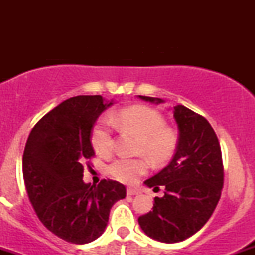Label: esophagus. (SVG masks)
Listing matches in <instances>:
<instances>
[{
	"instance_id": "1",
	"label": "esophagus",
	"mask_w": 255,
	"mask_h": 255,
	"mask_svg": "<svg viewBox=\"0 0 255 255\" xmlns=\"http://www.w3.org/2000/svg\"><path fill=\"white\" fill-rule=\"evenodd\" d=\"M140 194V191L136 188H127V195H137Z\"/></svg>"
}]
</instances>
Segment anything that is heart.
<instances>
[{
    "label": "heart",
    "mask_w": 255,
    "mask_h": 255,
    "mask_svg": "<svg viewBox=\"0 0 255 255\" xmlns=\"http://www.w3.org/2000/svg\"><path fill=\"white\" fill-rule=\"evenodd\" d=\"M113 123L122 131L139 135L137 152L146 153L152 162L160 164L174 154L177 146L175 131L165 127V120L158 111L145 105H133L116 111L109 119L98 120L92 130V146L101 156H109L115 146ZM148 170L145 158L120 157L109 165L114 178L124 183H133Z\"/></svg>",
    "instance_id": "obj_1"
}]
</instances>
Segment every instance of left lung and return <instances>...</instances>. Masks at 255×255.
<instances>
[{"label": "left lung", "mask_w": 255, "mask_h": 255, "mask_svg": "<svg viewBox=\"0 0 255 255\" xmlns=\"http://www.w3.org/2000/svg\"><path fill=\"white\" fill-rule=\"evenodd\" d=\"M139 98L164 103L162 98ZM172 113L176 151L164 169L144 182L153 189L164 186V195L154 198L152 211L137 219L146 235L164 244L183 241L204 227L217 206L224 178L221 146L209 121L181 104Z\"/></svg>", "instance_id": "1"}]
</instances>
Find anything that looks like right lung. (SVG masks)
<instances>
[{
  "label": "right lung",
  "instance_id": "right-lung-1",
  "mask_svg": "<svg viewBox=\"0 0 255 255\" xmlns=\"http://www.w3.org/2000/svg\"><path fill=\"white\" fill-rule=\"evenodd\" d=\"M114 101L77 96L58 104L37 122L26 142L22 174L40 222L64 241L84 245L107 228L113 205L126 197L118 181L85 183L84 162L95 156L91 133Z\"/></svg>",
  "mask_w": 255,
  "mask_h": 255
}]
</instances>
